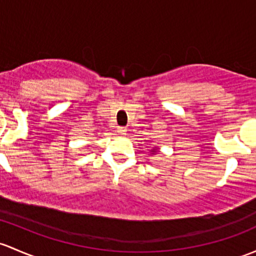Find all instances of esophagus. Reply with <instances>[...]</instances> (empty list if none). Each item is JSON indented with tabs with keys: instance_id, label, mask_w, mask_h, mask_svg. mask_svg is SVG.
I'll return each instance as SVG.
<instances>
[{
	"instance_id": "esophagus-1",
	"label": "esophagus",
	"mask_w": 256,
	"mask_h": 256,
	"mask_svg": "<svg viewBox=\"0 0 256 256\" xmlns=\"http://www.w3.org/2000/svg\"><path fill=\"white\" fill-rule=\"evenodd\" d=\"M118 132H119L120 135H125L126 128H124V126H118Z\"/></svg>"
}]
</instances>
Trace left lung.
Wrapping results in <instances>:
<instances>
[{"label":"left lung","instance_id":"obj_1","mask_svg":"<svg viewBox=\"0 0 256 256\" xmlns=\"http://www.w3.org/2000/svg\"><path fill=\"white\" fill-rule=\"evenodd\" d=\"M156 150H157V148H153V150H152V152H156Z\"/></svg>","mask_w":256,"mask_h":256}]
</instances>
